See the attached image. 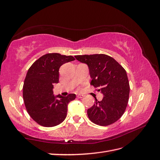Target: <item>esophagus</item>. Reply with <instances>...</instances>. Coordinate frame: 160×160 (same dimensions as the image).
I'll return each mask as SVG.
<instances>
[{
	"instance_id": "esophagus-1",
	"label": "esophagus",
	"mask_w": 160,
	"mask_h": 160,
	"mask_svg": "<svg viewBox=\"0 0 160 160\" xmlns=\"http://www.w3.org/2000/svg\"><path fill=\"white\" fill-rule=\"evenodd\" d=\"M84 97V96L83 95H81V94H78L77 95V98H80V99H82V98H83Z\"/></svg>"
}]
</instances>
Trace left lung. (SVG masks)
<instances>
[{
  "mask_svg": "<svg viewBox=\"0 0 160 160\" xmlns=\"http://www.w3.org/2000/svg\"><path fill=\"white\" fill-rule=\"evenodd\" d=\"M75 58L88 65L91 84L103 95L102 101L95 99L94 105L87 110L89 119L101 126L114 123L125 112L129 100V84L125 69L103 54L78 55Z\"/></svg>",
  "mask_w": 160,
  "mask_h": 160,
  "instance_id": "obj_1",
  "label": "left lung"
}]
</instances>
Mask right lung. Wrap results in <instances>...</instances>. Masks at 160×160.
<instances>
[{
	"label": "right lung",
	"mask_w": 160,
	"mask_h": 160,
	"mask_svg": "<svg viewBox=\"0 0 160 160\" xmlns=\"http://www.w3.org/2000/svg\"><path fill=\"white\" fill-rule=\"evenodd\" d=\"M74 60L72 56L46 54L28 69L23 86L24 102L30 117L39 125L54 127L65 119L68 103L76 95H54L53 88L58 82L60 67Z\"/></svg>",
	"instance_id": "1"
}]
</instances>
